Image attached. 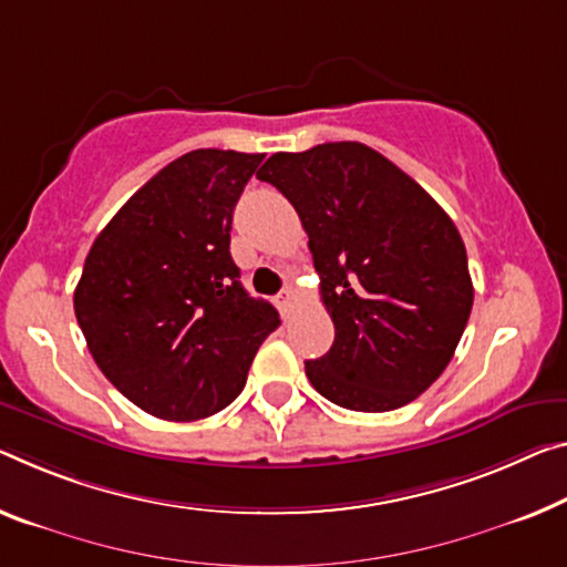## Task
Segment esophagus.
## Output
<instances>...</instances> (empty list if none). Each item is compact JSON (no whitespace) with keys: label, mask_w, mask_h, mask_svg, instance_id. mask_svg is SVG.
<instances>
[{"label":"esophagus","mask_w":567,"mask_h":567,"mask_svg":"<svg viewBox=\"0 0 567 567\" xmlns=\"http://www.w3.org/2000/svg\"><path fill=\"white\" fill-rule=\"evenodd\" d=\"M276 303H278V309H281L284 313H289L291 311V303H293V291L291 289H284L281 293H278Z\"/></svg>","instance_id":"1"}]
</instances>
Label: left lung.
Instances as JSON below:
<instances>
[{"instance_id":"left-lung-1","label":"left lung","mask_w":567,"mask_h":567,"mask_svg":"<svg viewBox=\"0 0 567 567\" xmlns=\"http://www.w3.org/2000/svg\"><path fill=\"white\" fill-rule=\"evenodd\" d=\"M271 182L309 235L334 344L307 362L319 395L347 411L385 413L446 370L474 303L464 240L443 207L360 142L278 152Z\"/></svg>"}]
</instances>
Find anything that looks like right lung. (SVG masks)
I'll return each instance as SVG.
<instances>
[{"instance_id":"right-lung-1","label":"right lung","mask_w":567,"mask_h":567,"mask_svg":"<svg viewBox=\"0 0 567 567\" xmlns=\"http://www.w3.org/2000/svg\"><path fill=\"white\" fill-rule=\"evenodd\" d=\"M264 154L195 150L156 172L93 240L73 307L95 364L162 421H199L246 385L278 311L230 258L233 210Z\"/></svg>"}]
</instances>
